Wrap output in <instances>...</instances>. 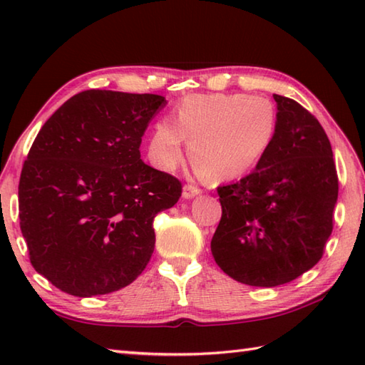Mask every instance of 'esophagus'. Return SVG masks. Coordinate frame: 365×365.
I'll return each instance as SVG.
<instances>
[{
  "instance_id": "34e87169",
  "label": "esophagus",
  "mask_w": 365,
  "mask_h": 365,
  "mask_svg": "<svg viewBox=\"0 0 365 365\" xmlns=\"http://www.w3.org/2000/svg\"><path fill=\"white\" fill-rule=\"evenodd\" d=\"M200 192V190L197 188V187H195V185H185L183 187V197L185 199H191V197H195V196H197Z\"/></svg>"
}]
</instances>
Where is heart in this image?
I'll return each instance as SVG.
<instances>
[{
    "instance_id": "heart-1",
    "label": "heart",
    "mask_w": 365,
    "mask_h": 365,
    "mask_svg": "<svg viewBox=\"0 0 365 365\" xmlns=\"http://www.w3.org/2000/svg\"><path fill=\"white\" fill-rule=\"evenodd\" d=\"M277 128V114L265 97L243 94L191 96L177 105L174 122L160 120L149 139V158L163 170L183 160V138L192 163L212 178L250 173L265 157Z\"/></svg>"
}]
</instances>
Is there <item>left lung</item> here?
Listing matches in <instances>:
<instances>
[{
    "label": "left lung",
    "instance_id": "1",
    "mask_svg": "<svg viewBox=\"0 0 365 365\" xmlns=\"http://www.w3.org/2000/svg\"><path fill=\"white\" fill-rule=\"evenodd\" d=\"M277 128L251 174L218 187L221 221L212 254L224 273L252 287H276L320 262L332 232L339 178L320 122L274 94Z\"/></svg>",
    "mask_w": 365,
    "mask_h": 365
}]
</instances>
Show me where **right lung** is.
Returning <instances> with one entry per match:
<instances>
[{"mask_svg": "<svg viewBox=\"0 0 365 365\" xmlns=\"http://www.w3.org/2000/svg\"><path fill=\"white\" fill-rule=\"evenodd\" d=\"M165 105L157 94L83 91L37 133L19 183L20 229L31 265L59 290L111 293L149 263L155 216L182 196V182L139 152Z\"/></svg>", "mask_w": 365, "mask_h": 365, "instance_id": "add662e5", "label": "right lung"}]
</instances>
